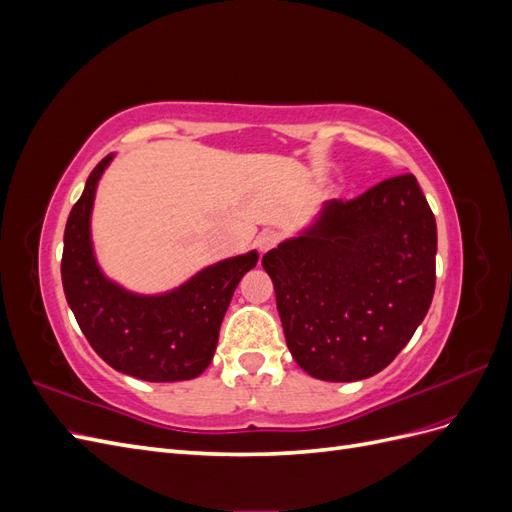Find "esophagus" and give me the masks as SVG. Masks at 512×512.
I'll return each mask as SVG.
<instances>
[{
    "mask_svg": "<svg viewBox=\"0 0 512 512\" xmlns=\"http://www.w3.org/2000/svg\"><path fill=\"white\" fill-rule=\"evenodd\" d=\"M280 232L277 230H262L260 235L256 237V247H258V252L260 254H265V252H269V250H273V247L280 243Z\"/></svg>",
    "mask_w": 512,
    "mask_h": 512,
    "instance_id": "esophagus-1",
    "label": "esophagus"
}]
</instances>
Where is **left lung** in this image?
<instances>
[{
	"label": "left lung",
	"instance_id": "left-lung-1",
	"mask_svg": "<svg viewBox=\"0 0 512 512\" xmlns=\"http://www.w3.org/2000/svg\"><path fill=\"white\" fill-rule=\"evenodd\" d=\"M436 250V218L410 173L324 205L312 228L262 256L292 359L329 382L382 371L427 314Z\"/></svg>",
	"mask_w": 512,
	"mask_h": 512
}]
</instances>
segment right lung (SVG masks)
I'll list each match as a JSON object with an SVG mask.
<instances>
[{
	"label": "right lung",
	"instance_id": "right-lung-1",
	"mask_svg": "<svg viewBox=\"0 0 512 512\" xmlns=\"http://www.w3.org/2000/svg\"><path fill=\"white\" fill-rule=\"evenodd\" d=\"M113 156L85 183L64 232L61 282L87 342L113 369L147 382L192 380L209 367L220 324L241 277L256 267L250 252L211 265L173 292L141 297L106 280L91 247L96 185Z\"/></svg>",
	"mask_w": 512,
	"mask_h": 512
}]
</instances>
